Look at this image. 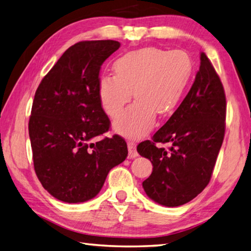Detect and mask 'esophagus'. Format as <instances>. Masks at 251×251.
<instances>
[{"instance_id":"esophagus-1","label":"esophagus","mask_w":251,"mask_h":251,"mask_svg":"<svg viewBox=\"0 0 251 251\" xmlns=\"http://www.w3.org/2000/svg\"><path fill=\"white\" fill-rule=\"evenodd\" d=\"M127 150H129V157L130 158H135L139 156V152L136 151V145L134 142H132V141L127 142Z\"/></svg>"}]
</instances>
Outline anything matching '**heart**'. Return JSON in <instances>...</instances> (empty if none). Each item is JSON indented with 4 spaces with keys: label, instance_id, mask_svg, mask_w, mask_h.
Listing matches in <instances>:
<instances>
[{
    "label": "heart",
    "instance_id": "obj_1",
    "mask_svg": "<svg viewBox=\"0 0 251 251\" xmlns=\"http://www.w3.org/2000/svg\"><path fill=\"white\" fill-rule=\"evenodd\" d=\"M114 75L99 81V96L104 110L117 117L132 99H137L118 117L114 126L121 134L139 137L154 125L156 112L167 115L176 108L193 74V61L181 50L146 48L121 56Z\"/></svg>",
    "mask_w": 251,
    "mask_h": 251
}]
</instances>
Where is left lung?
<instances>
[{
    "label": "left lung",
    "instance_id": "8db88e82",
    "mask_svg": "<svg viewBox=\"0 0 251 251\" xmlns=\"http://www.w3.org/2000/svg\"><path fill=\"white\" fill-rule=\"evenodd\" d=\"M226 117L222 82L201 52L199 70L185 99L151 141L137 145L139 154L152 163L151 175L143 182L148 197L162 206L177 207L203 191L222 146Z\"/></svg>",
    "mask_w": 251,
    "mask_h": 251
}]
</instances>
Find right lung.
Masks as SVG:
<instances>
[{"label": "right lung", "mask_w": 251, "mask_h": 251, "mask_svg": "<svg viewBox=\"0 0 251 251\" xmlns=\"http://www.w3.org/2000/svg\"><path fill=\"white\" fill-rule=\"evenodd\" d=\"M119 48L114 40L75 43L35 92L29 119L34 171L58 201L75 203L95 197L108 172L127 156L120 135L92 142L109 130L99 96L100 71Z\"/></svg>", "instance_id": "1"}]
</instances>
